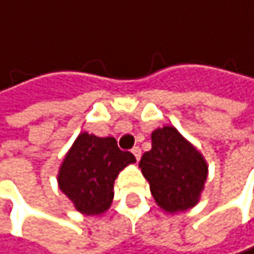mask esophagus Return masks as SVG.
I'll list each match as a JSON object with an SVG mask.
<instances>
[{
    "label": "esophagus",
    "instance_id": "obj_1",
    "mask_svg": "<svg viewBox=\"0 0 254 254\" xmlns=\"http://www.w3.org/2000/svg\"><path fill=\"white\" fill-rule=\"evenodd\" d=\"M132 155L135 156V159H137V161H140V158H141V149H140L138 146H137V147H134V149H132Z\"/></svg>",
    "mask_w": 254,
    "mask_h": 254
}]
</instances>
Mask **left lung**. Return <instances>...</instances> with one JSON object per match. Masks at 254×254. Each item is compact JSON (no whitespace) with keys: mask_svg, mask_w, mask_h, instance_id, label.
<instances>
[{"mask_svg":"<svg viewBox=\"0 0 254 254\" xmlns=\"http://www.w3.org/2000/svg\"><path fill=\"white\" fill-rule=\"evenodd\" d=\"M140 168L156 204L168 213L195 207L208 174L202 155L174 126L152 132V150L143 155Z\"/></svg>","mask_w":254,"mask_h":254,"instance_id":"8db88e82","label":"left lung"}]
</instances>
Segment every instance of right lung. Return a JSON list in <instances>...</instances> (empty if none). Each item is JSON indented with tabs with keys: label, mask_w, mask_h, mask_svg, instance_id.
Listing matches in <instances>:
<instances>
[{
	"label": "right lung",
	"mask_w": 254,
	"mask_h": 254,
	"mask_svg": "<svg viewBox=\"0 0 254 254\" xmlns=\"http://www.w3.org/2000/svg\"><path fill=\"white\" fill-rule=\"evenodd\" d=\"M134 162L135 156L120 150L113 137L99 138L81 132L59 168V189L77 211L86 216L101 214L111 205L116 177Z\"/></svg>",
	"instance_id": "add662e5"
}]
</instances>
